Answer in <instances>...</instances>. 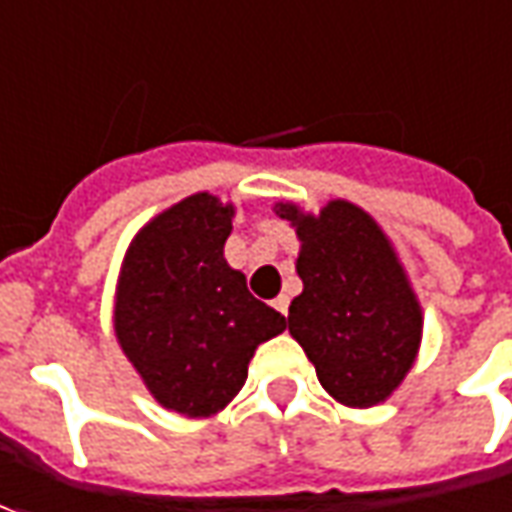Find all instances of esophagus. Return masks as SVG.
I'll return each instance as SVG.
<instances>
[{"instance_id": "1", "label": "esophagus", "mask_w": 512, "mask_h": 512, "mask_svg": "<svg viewBox=\"0 0 512 512\" xmlns=\"http://www.w3.org/2000/svg\"><path fill=\"white\" fill-rule=\"evenodd\" d=\"M273 309H276L278 315L287 317V312H290V298L287 295H278L276 301H273Z\"/></svg>"}]
</instances>
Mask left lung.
<instances>
[{"mask_svg": "<svg viewBox=\"0 0 512 512\" xmlns=\"http://www.w3.org/2000/svg\"><path fill=\"white\" fill-rule=\"evenodd\" d=\"M301 239L295 270L303 292L290 303V334L323 390L345 407L393 396L421 348L424 312L390 236L351 200L317 214L276 203Z\"/></svg>", "mask_w": 512, "mask_h": 512, "instance_id": "1", "label": "left lung"}]
</instances>
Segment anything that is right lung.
<instances>
[{
  "mask_svg": "<svg viewBox=\"0 0 512 512\" xmlns=\"http://www.w3.org/2000/svg\"><path fill=\"white\" fill-rule=\"evenodd\" d=\"M234 203L183 197L133 236L114 298V334L150 396L186 418H211L248 379L256 348L287 329L225 262Z\"/></svg>",
  "mask_w": 512,
  "mask_h": 512,
  "instance_id": "add662e5",
  "label": "right lung"
}]
</instances>
